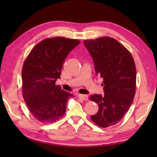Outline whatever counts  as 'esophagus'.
<instances>
[{"label": "esophagus", "instance_id": "obj_1", "mask_svg": "<svg viewBox=\"0 0 157 157\" xmlns=\"http://www.w3.org/2000/svg\"><path fill=\"white\" fill-rule=\"evenodd\" d=\"M78 97L82 99V100H84V101H88V96L87 95H84V94H79L78 95Z\"/></svg>", "mask_w": 157, "mask_h": 157}]
</instances>
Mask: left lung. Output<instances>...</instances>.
I'll use <instances>...</instances> for the list:
<instances>
[{
    "label": "left lung",
    "instance_id": "left-lung-1",
    "mask_svg": "<svg viewBox=\"0 0 157 157\" xmlns=\"http://www.w3.org/2000/svg\"><path fill=\"white\" fill-rule=\"evenodd\" d=\"M84 44L92 57L96 74L103 79L105 94H92L89 99L98 105L92 121L101 128L119 123L134 100L136 69L131 53L117 40L103 36L86 40Z\"/></svg>",
    "mask_w": 157,
    "mask_h": 157
}]
</instances>
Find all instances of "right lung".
Masks as SVG:
<instances>
[{
    "label": "right lung",
    "instance_id": "right-lung-1",
    "mask_svg": "<svg viewBox=\"0 0 157 157\" xmlns=\"http://www.w3.org/2000/svg\"><path fill=\"white\" fill-rule=\"evenodd\" d=\"M80 41L65 37L48 38L38 43L23 63L22 94L29 111L39 122L51 123L63 117L73 94L55 84L70 51Z\"/></svg>",
    "mask_w": 157,
    "mask_h": 157
}]
</instances>
